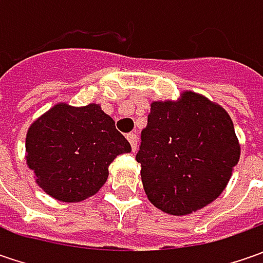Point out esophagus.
<instances>
[{
    "label": "esophagus",
    "mask_w": 263,
    "mask_h": 263,
    "mask_svg": "<svg viewBox=\"0 0 263 263\" xmlns=\"http://www.w3.org/2000/svg\"><path fill=\"white\" fill-rule=\"evenodd\" d=\"M127 140L130 142V145H132V149H133V152L137 149V136L135 133H128L127 135Z\"/></svg>",
    "instance_id": "esophagus-1"
}]
</instances>
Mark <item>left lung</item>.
Segmentation results:
<instances>
[{
	"label": "left lung",
	"instance_id": "1",
	"mask_svg": "<svg viewBox=\"0 0 263 263\" xmlns=\"http://www.w3.org/2000/svg\"><path fill=\"white\" fill-rule=\"evenodd\" d=\"M136 161L147 199L170 215H187L215 200L240 158L228 112L187 90L152 102Z\"/></svg>",
	"mask_w": 263,
	"mask_h": 263
}]
</instances>
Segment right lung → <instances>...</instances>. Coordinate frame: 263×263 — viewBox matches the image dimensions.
<instances>
[{
    "instance_id": "right-lung-1",
    "label": "right lung",
    "mask_w": 263,
    "mask_h": 263,
    "mask_svg": "<svg viewBox=\"0 0 263 263\" xmlns=\"http://www.w3.org/2000/svg\"><path fill=\"white\" fill-rule=\"evenodd\" d=\"M132 151L116 123L98 104H57L26 135V162L39 187L61 202L93 196L108 178L109 164Z\"/></svg>"
}]
</instances>
